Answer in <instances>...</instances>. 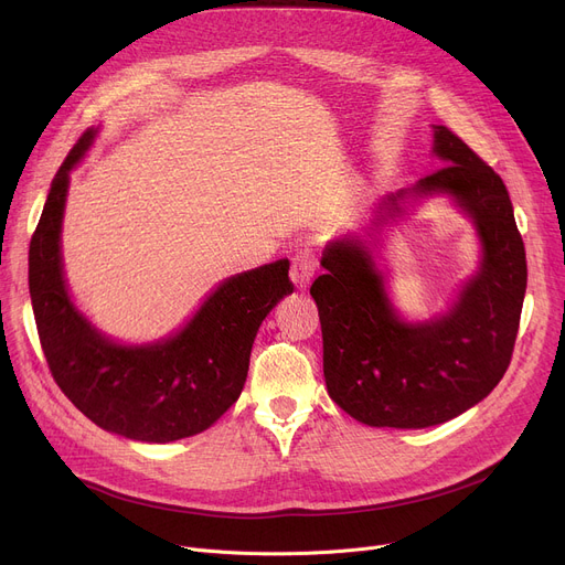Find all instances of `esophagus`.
<instances>
[{"mask_svg": "<svg viewBox=\"0 0 565 565\" xmlns=\"http://www.w3.org/2000/svg\"><path fill=\"white\" fill-rule=\"evenodd\" d=\"M313 273H316V258H313V254L311 252L295 254L292 265H290V279H292L295 288L307 290L311 279H313Z\"/></svg>", "mask_w": 565, "mask_h": 565, "instance_id": "34e87169", "label": "esophagus"}]
</instances>
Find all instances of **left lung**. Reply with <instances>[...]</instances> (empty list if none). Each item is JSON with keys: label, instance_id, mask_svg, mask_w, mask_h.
I'll list each match as a JSON object with an SVG mask.
<instances>
[{"label": "left lung", "instance_id": "1", "mask_svg": "<svg viewBox=\"0 0 565 565\" xmlns=\"http://www.w3.org/2000/svg\"><path fill=\"white\" fill-rule=\"evenodd\" d=\"M441 169L384 194L358 231L324 245L311 286L330 398L373 428H428L481 403L507 373L526 290L524 243L507 185L449 128L433 126ZM449 198L478 231L480 265L444 312L407 321L388 295L383 228L426 198Z\"/></svg>", "mask_w": 565, "mask_h": 565}]
</instances>
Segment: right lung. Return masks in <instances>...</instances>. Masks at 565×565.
<instances>
[{
    "label": "right lung",
    "mask_w": 565,
    "mask_h": 565,
    "mask_svg": "<svg viewBox=\"0 0 565 565\" xmlns=\"http://www.w3.org/2000/svg\"><path fill=\"white\" fill-rule=\"evenodd\" d=\"M98 128L75 143L29 245V295L47 366L71 403L107 433L167 444L211 428L241 396L256 332L292 292L288 258L220 281L175 332L146 343L111 339L68 290L62 228L71 173Z\"/></svg>",
    "instance_id": "1"
}]
</instances>
